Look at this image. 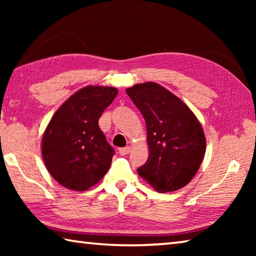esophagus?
<instances>
[{"label": "esophagus", "instance_id": "34e87169", "mask_svg": "<svg viewBox=\"0 0 256 256\" xmlns=\"http://www.w3.org/2000/svg\"><path fill=\"white\" fill-rule=\"evenodd\" d=\"M130 151H131V148H130V146H124V148H120L118 150V152L120 156H125V154H130Z\"/></svg>", "mask_w": 256, "mask_h": 256}]
</instances>
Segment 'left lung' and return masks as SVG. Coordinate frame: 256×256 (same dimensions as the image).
Returning <instances> with one entry per match:
<instances>
[{
    "mask_svg": "<svg viewBox=\"0 0 256 256\" xmlns=\"http://www.w3.org/2000/svg\"><path fill=\"white\" fill-rule=\"evenodd\" d=\"M146 125L149 158L138 174L160 193L188 185L206 154L201 123L188 106L156 82L126 89Z\"/></svg>",
    "mask_w": 256,
    "mask_h": 256,
    "instance_id": "left-lung-1",
    "label": "left lung"
}]
</instances>
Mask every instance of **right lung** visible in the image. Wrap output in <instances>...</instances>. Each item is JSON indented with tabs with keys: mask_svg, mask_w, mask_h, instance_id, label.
Masks as SVG:
<instances>
[{
	"mask_svg": "<svg viewBox=\"0 0 256 256\" xmlns=\"http://www.w3.org/2000/svg\"><path fill=\"white\" fill-rule=\"evenodd\" d=\"M114 86H86L55 112L42 140V154L52 177L82 192L106 175L114 156L99 128L102 112L118 96Z\"/></svg>",
	"mask_w": 256,
	"mask_h": 256,
	"instance_id": "add662e5",
	"label": "right lung"
}]
</instances>
